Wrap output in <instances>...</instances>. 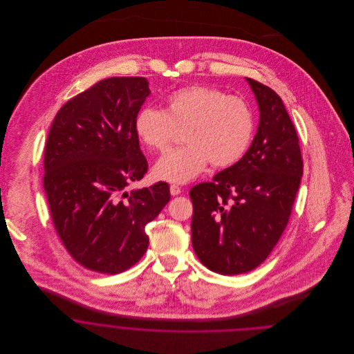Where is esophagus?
<instances>
[{"label": "esophagus", "mask_w": 354, "mask_h": 354, "mask_svg": "<svg viewBox=\"0 0 354 354\" xmlns=\"http://www.w3.org/2000/svg\"><path fill=\"white\" fill-rule=\"evenodd\" d=\"M169 192H171L172 196H176V195H179L182 192V188L179 185H169Z\"/></svg>", "instance_id": "esophagus-1"}]
</instances>
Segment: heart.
Masks as SVG:
<instances>
[{
	"label": "heart",
	"mask_w": 354,
	"mask_h": 354,
	"mask_svg": "<svg viewBox=\"0 0 354 354\" xmlns=\"http://www.w3.org/2000/svg\"><path fill=\"white\" fill-rule=\"evenodd\" d=\"M254 130L250 103L211 86H188L172 93L165 111L143 109L135 118V133L149 149L165 152L185 131L188 143L165 155L153 175L171 183H187L211 163L225 169L247 152Z\"/></svg>",
	"instance_id": "obj_1"
}]
</instances>
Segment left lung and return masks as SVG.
<instances>
[{
    "instance_id": "left-lung-1",
    "label": "left lung",
    "mask_w": 354,
    "mask_h": 354,
    "mask_svg": "<svg viewBox=\"0 0 354 354\" xmlns=\"http://www.w3.org/2000/svg\"><path fill=\"white\" fill-rule=\"evenodd\" d=\"M260 120L243 158L212 179L191 188L192 247L203 264L220 274L259 267L286 230L301 176L296 129L281 98L245 78Z\"/></svg>"
}]
</instances>
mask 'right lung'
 <instances>
[{"label":"right lung","instance_id":"1","mask_svg":"<svg viewBox=\"0 0 354 354\" xmlns=\"http://www.w3.org/2000/svg\"><path fill=\"white\" fill-rule=\"evenodd\" d=\"M143 77H113L66 102L53 120L44 188L55 231L87 270L115 274L147 251L145 228L169 202L159 182L127 191L147 172L135 118L150 95Z\"/></svg>","mask_w":354,"mask_h":354}]
</instances>
